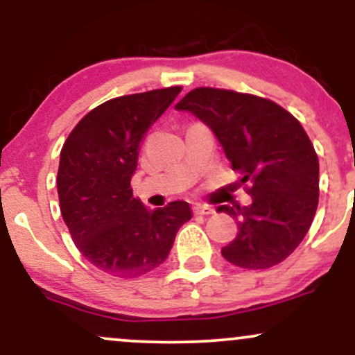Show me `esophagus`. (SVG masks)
Segmentation results:
<instances>
[{"label":"esophagus","mask_w":355,"mask_h":355,"mask_svg":"<svg viewBox=\"0 0 355 355\" xmlns=\"http://www.w3.org/2000/svg\"><path fill=\"white\" fill-rule=\"evenodd\" d=\"M193 214L195 215H211L215 214V210L209 205H202V203H195L193 205Z\"/></svg>","instance_id":"34e87169"}]
</instances>
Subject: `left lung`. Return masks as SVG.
I'll use <instances>...</instances> for the list:
<instances>
[{"label": "left lung", "instance_id": "1", "mask_svg": "<svg viewBox=\"0 0 355 355\" xmlns=\"http://www.w3.org/2000/svg\"><path fill=\"white\" fill-rule=\"evenodd\" d=\"M203 121L222 145L252 203L218 207L239 234L222 248L242 268H268L287 259L312 225L319 203V158L299 120L267 98L232 89L195 88L175 105Z\"/></svg>", "mask_w": 355, "mask_h": 355}]
</instances>
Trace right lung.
I'll use <instances>...</instances> for the list:
<instances>
[{
  "instance_id": "add662e5",
  "label": "right lung",
  "mask_w": 355,
  "mask_h": 355,
  "mask_svg": "<svg viewBox=\"0 0 355 355\" xmlns=\"http://www.w3.org/2000/svg\"><path fill=\"white\" fill-rule=\"evenodd\" d=\"M180 87L118 96L87 113L68 135L56 177L60 210L85 259L113 277L133 279L165 262L190 205L148 210L130 187L145 133Z\"/></svg>"
}]
</instances>
